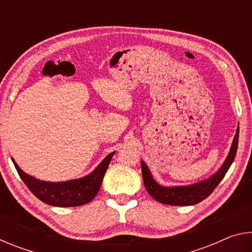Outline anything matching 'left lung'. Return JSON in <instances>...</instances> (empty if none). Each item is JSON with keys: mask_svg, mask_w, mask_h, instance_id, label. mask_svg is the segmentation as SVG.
Listing matches in <instances>:
<instances>
[{"mask_svg": "<svg viewBox=\"0 0 252 252\" xmlns=\"http://www.w3.org/2000/svg\"><path fill=\"white\" fill-rule=\"evenodd\" d=\"M238 140H239V127H237L236 135H234L233 141L230 148V151L225 158L222 165L219 168L217 172L212 174L208 179H204L199 182L192 183L188 186H161L158 183L155 178L152 177L150 169L141 161V169H142V178L143 183L146 187L149 194L153 199L163 204H169V206H192L201 202L202 200L206 199L212 193L215 188L219 185L220 181L222 180L225 173L232 164L236 157L237 149H238Z\"/></svg>", "mask_w": 252, "mask_h": 252, "instance_id": "obj_1", "label": "left lung"}]
</instances>
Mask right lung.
Here are the masks:
<instances>
[{
	"label": "right lung",
	"mask_w": 252,
	"mask_h": 252,
	"mask_svg": "<svg viewBox=\"0 0 252 252\" xmlns=\"http://www.w3.org/2000/svg\"><path fill=\"white\" fill-rule=\"evenodd\" d=\"M114 153L116 151L109 153L88 176L61 182L43 181L34 178L21 170L13 158L12 161L23 182L41 201L53 207H78L90 202L99 192L105 171Z\"/></svg>",
	"instance_id": "obj_1"
}]
</instances>
